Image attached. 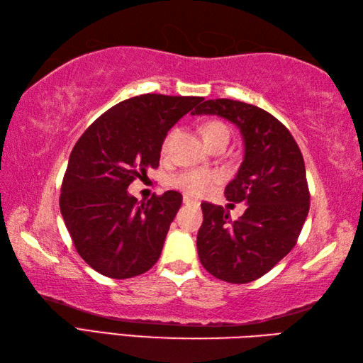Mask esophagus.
I'll use <instances>...</instances> for the list:
<instances>
[{
    "label": "esophagus",
    "instance_id": "1",
    "mask_svg": "<svg viewBox=\"0 0 363 363\" xmlns=\"http://www.w3.org/2000/svg\"><path fill=\"white\" fill-rule=\"evenodd\" d=\"M182 201H184V204H198L194 198H190V196H187V195L182 196Z\"/></svg>",
    "mask_w": 363,
    "mask_h": 363
}]
</instances>
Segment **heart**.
<instances>
[{
	"instance_id": "1",
	"label": "heart",
	"mask_w": 363,
	"mask_h": 363,
	"mask_svg": "<svg viewBox=\"0 0 363 363\" xmlns=\"http://www.w3.org/2000/svg\"><path fill=\"white\" fill-rule=\"evenodd\" d=\"M173 134H168L165 138L162 150L167 151L169 142H172ZM203 137L207 146L218 140H228L229 142V129L225 123L212 120L207 121L203 126ZM220 182V174L213 172H204V169H187L172 177V186L186 191L187 195L199 196L204 195L207 191L212 190L215 184Z\"/></svg>"
}]
</instances>
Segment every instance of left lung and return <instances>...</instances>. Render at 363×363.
<instances>
[{
    "instance_id": "left-lung-1",
    "label": "left lung",
    "mask_w": 363,
    "mask_h": 363,
    "mask_svg": "<svg viewBox=\"0 0 363 363\" xmlns=\"http://www.w3.org/2000/svg\"><path fill=\"white\" fill-rule=\"evenodd\" d=\"M201 113L220 115L240 129L245 159L225 195L233 203H245L246 211L233 221L225 207L201 203L198 256L217 279L256 281L293 250L309 213L303 154L290 130L257 106L207 99L191 112Z\"/></svg>"
}]
</instances>
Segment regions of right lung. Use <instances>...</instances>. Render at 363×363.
<instances>
[{"mask_svg": "<svg viewBox=\"0 0 363 363\" xmlns=\"http://www.w3.org/2000/svg\"><path fill=\"white\" fill-rule=\"evenodd\" d=\"M203 99L156 94L125 99L76 142L59 206L76 251L95 272L126 279L159 260L182 195L168 190L138 204L128 187L159 167L167 133Z\"/></svg>", "mask_w": 363, "mask_h": 363, "instance_id": "1", "label": "right lung"}]
</instances>
